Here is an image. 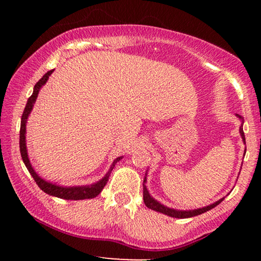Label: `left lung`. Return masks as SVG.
<instances>
[{
    "label": "left lung",
    "instance_id": "left-lung-1",
    "mask_svg": "<svg viewBox=\"0 0 261 261\" xmlns=\"http://www.w3.org/2000/svg\"><path fill=\"white\" fill-rule=\"evenodd\" d=\"M241 117V116H239ZM240 134H241V138L244 142L246 144V139H245V133H244V129H242V126L240 127ZM145 181H146V178H145ZM223 201L222 199H220V201H217L214 203L212 205H208V206H204V208H201V209H196V210H174V209H170L167 208V206H164L163 204H160L155 201V199H153L151 196H149L147 189H146V185L144 184V202L147 208L152 209V210H155V212H159V213H163L165 214V215H169L171 217H176V219H187V217H192V216H196V215H201V214L208 212V210L215 208L216 205H219L221 202Z\"/></svg>",
    "mask_w": 261,
    "mask_h": 261
}]
</instances>
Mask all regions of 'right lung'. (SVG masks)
Masks as SVG:
<instances>
[{"mask_svg":"<svg viewBox=\"0 0 261 261\" xmlns=\"http://www.w3.org/2000/svg\"><path fill=\"white\" fill-rule=\"evenodd\" d=\"M52 72H53V70L48 71V72H46L44 76H42L41 80H39L38 83L34 85L33 94H32L31 97L28 98L27 105H26V107H24L23 114H22V116H21V127H20V152H21V156H22L24 165H26L27 170L30 171V173L32 174V177H33L35 183H37L38 187L40 188L42 191L46 192L47 195L55 196V197L63 198V199H76V201H77V199L94 198L99 194V192L102 191V189L105 188V185L107 184V181H108V179H109L110 172H112L114 166H115V164L119 162L121 158H116L115 160H114V163H113L112 167H110L109 172L107 173L106 176L103 177L101 180L97 181L96 184L88 185V187H72V188L58 187V185L51 184V183H48V181H45L44 179H41V178L39 177L37 173H35V171L33 170V167H32L31 163H30V159H28L27 149H26V137H24V134H26L27 117H28V115H30L32 108H33L35 99H37V97H38L39 90H40V88L42 87V85H44L46 82H47L49 74H51Z\"/></svg>","mask_w":261,"mask_h":261,"instance_id":"obj_1","label":"right lung"}]
</instances>
